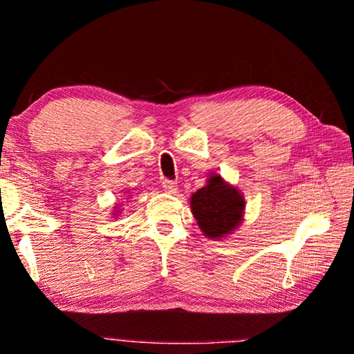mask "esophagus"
I'll use <instances>...</instances> for the list:
<instances>
[{
	"instance_id": "1",
	"label": "esophagus",
	"mask_w": 354,
	"mask_h": 354,
	"mask_svg": "<svg viewBox=\"0 0 354 354\" xmlns=\"http://www.w3.org/2000/svg\"><path fill=\"white\" fill-rule=\"evenodd\" d=\"M162 187L167 194H176L178 192V184L175 181H170V179H164Z\"/></svg>"
}]
</instances>
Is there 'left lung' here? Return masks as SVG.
<instances>
[{
  "instance_id": "left-lung-1",
  "label": "left lung",
  "mask_w": 354,
  "mask_h": 354,
  "mask_svg": "<svg viewBox=\"0 0 354 354\" xmlns=\"http://www.w3.org/2000/svg\"><path fill=\"white\" fill-rule=\"evenodd\" d=\"M192 214L207 239H223L242 223L245 200L241 190L212 173L206 185L190 196Z\"/></svg>"
}]
</instances>
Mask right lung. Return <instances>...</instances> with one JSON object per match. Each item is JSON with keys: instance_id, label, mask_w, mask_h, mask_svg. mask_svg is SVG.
Here are the masks:
<instances>
[{"instance_id": "obj_1", "label": "right lung", "mask_w": 354, "mask_h": 354, "mask_svg": "<svg viewBox=\"0 0 354 354\" xmlns=\"http://www.w3.org/2000/svg\"><path fill=\"white\" fill-rule=\"evenodd\" d=\"M113 212H115V215L117 214H120V206H115V207H113ZM113 215V214H112Z\"/></svg>"}]
</instances>
